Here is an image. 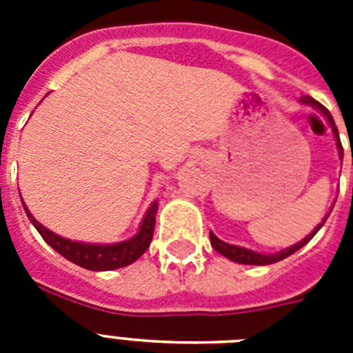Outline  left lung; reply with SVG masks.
<instances>
[{"mask_svg": "<svg viewBox=\"0 0 353 353\" xmlns=\"http://www.w3.org/2000/svg\"><path fill=\"white\" fill-rule=\"evenodd\" d=\"M301 102L303 103H309V105H314L316 109H319V111L323 112V117L327 118L328 123H330V127H332V131H334V136H336V141H337V149H339V156L343 158V145H341V140H339V132H337V127L336 123H334V118L332 114L328 112V109L325 108V105H321L319 102H316V100L312 99V97H303L301 99ZM330 215V213H328ZM327 215V217H328ZM327 217L323 219V222L319 224L316 230H314L312 233H310L309 236H305L303 241L298 242V244L291 245V248H287V250H282V251H278V253L274 254H260V253H254V251L251 250H244V248H239V245H232V244H226V242H222L221 239H217V236L213 235L212 232H210V241H212V245H213V250L219 251L221 254H224L226 259L233 260V262H239V263H248V265H269V263H274V262H280V260L287 259V256H291L292 253H296V251L300 250V248H303L307 242L312 239L316 233L319 232V228L325 224V221H327Z\"/></svg>", "mask_w": 353, "mask_h": 353, "instance_id": "left-lung-1", "label": "left lung"}]
</instances>
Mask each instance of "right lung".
I'll return each instance as SVG.
<instances>
[{
  "label": "right lung",
  "mask_w": 353,
  "mask_h": 353,
  "mask_svg": "<svg viewBox=\"0 0 353 353\" xmlns=\"http://www.w3.org/2000/svg\"><path fill=\"white\" fill-rule=\"evenodd\" d=\"M26 210V206H25ZM156 210H158V203H152L147 215H145L143 222L138 235L129 239L125 242H118V244L111 245H99V244H82V242H73L68 239L55 235L53 232L46 230L43 224L35 221L30 215V212L26 210V215L35 226V230L41 233L44 241L52 245L53 250L62 254L64 259L70 262L77 263L84 269H91V271H111V269L125 268L134 260H138L141 254L147 251L150 245L154 233V224H156Z\"/></svg>",
  "instance_id": "right-lung-1"
}]
</instances>
